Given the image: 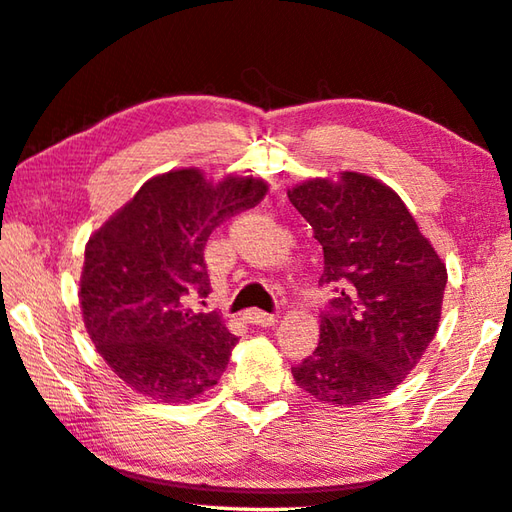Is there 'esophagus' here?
Returning a JSON list of instances; mask_svg holds the SVG:
<instances>
[{"label":"esophagus","instance_id":"34e87169","mask_svg":"<svg viewBox=\"0 0 512 512\" xmlns=\"http://www.w3.org/2000/svg\"><path fill=\"white\" fill-rule=\"evenodd\" d=\"M244 318H246L250 324H257V327H275V324H277V315L257 311V309L246 311Z\"/></svg>","mask_w":512,"mask_h":512}]
</instances>
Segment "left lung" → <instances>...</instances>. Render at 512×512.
<instances>
[{
  "label": "left lung",
  "mask_w": 512,
  "mask_h": 512,
  "mask_svg": "<svg viewBox=\"0 0 512 512\" xmlns=\"http://www.w3.org/2000/svg\"><path fill=\"white\" fill-rule=\"evenodd\" d=\"M286 194L322 246L320 284L338 291L320 315L313 356L291 369L297 387L336 407L389 394L439 329L443 259L403 199L374 176H315Z\"/></svg>",
  "instance_id": "left-lung-1"
}]
</instances>
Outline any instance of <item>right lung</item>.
Masks as SVG:
<instances>
[{"mask_svg": "<svg viewBox=\"0 0 512 512\" xmlns=\"http://www.w3.org/2000/svg\"><path fill=\"white\" fill-rule=\"evenodd\" d=\"M268 185L228 174L212 181L199 167L152 176L85 246L80 309L109 369L134 392L188 403L215 387L239 342L219 313H194L206 297L203 248L221 221L257 206Z\"/></svg>", "mask_w": 512, "mask_h": 512, "instance_id": "obj_1", "label": "right lung"}]
</instances>
